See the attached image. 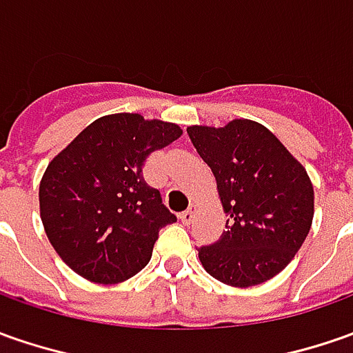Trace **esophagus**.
<instances>
[{"instance_id":"1","label":"esophagus","mask_w":353,"mask_h":353,"mask_svg":"<svg viewBox=\"0 0 353 353\" xmlns=\"http://www.w3.org/2000/svg\"><path fill=\"white\" fill-rule=\"evenodd\" d=\"M193 216H195V211H193V209H189V211H183V213H179V221H181L183 225H189V223L193 221Z\"/></svg>"}]
</instances>
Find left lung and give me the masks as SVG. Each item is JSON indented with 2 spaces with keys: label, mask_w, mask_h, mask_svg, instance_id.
Returning <instances> with one entry per match:
<instances>
[{
  "label": "left lung",
  "mask_w": 353,
  "mask_h": 353,
  "mask_svg": "<svg viewBox=\"0 0 353 353\" xmlns=\"http://www.w3.org/2000/svg\"><path fill=\"white\" fill-rule=\"evenodd\" d=\"M211 168L226 230L201 246L205 272L232 287L260 285L285 270L309 234L314 191L307 170L272 130L250 119L188 128Z\"/></svg>",
  "instance_id": "1"
}]
</instances>
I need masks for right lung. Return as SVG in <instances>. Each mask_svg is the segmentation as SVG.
Wrapping results in <instances>:
<instances>
[{
	"instance_id": "obj_1",
	"label": "right lung",
	"mask_w": 353,
	"mask_h": 353,
	"mask_svg": "<svg viewBox=\"0 0 353 353\" xmlns=\"http://www.w3.org/2000/svg\"><path fill=\"white\" fill-rule=\"evenodd\" d=\"M174 123L115 113L93 121L52 158L39 203L56 254L93 283H121L150 261L160 228L176 223L142 177L156 150L181 137Z\"/></svg>"
}]
</instances>
